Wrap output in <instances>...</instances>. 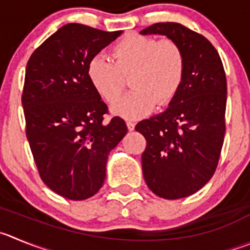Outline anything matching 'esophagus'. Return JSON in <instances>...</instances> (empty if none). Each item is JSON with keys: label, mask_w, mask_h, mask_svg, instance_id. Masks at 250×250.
<instances>
[{"label": "esophagus", "mask_w": 250, "mask_h": 250, "mask_svg": "<svg viewBox=\"0 0 250 250\" xmlns=\"http://www.w3.org/2000/svg\"><path fill=\"white\" fill-rule=\"evenodd\" d=\"M125 125H127L128 130H133L134 129V127H136L134 122H132V121H127V122H125Z\"/></svg>", "instance_id": "1"}]
</instances>
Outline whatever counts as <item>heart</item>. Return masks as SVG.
Listing matches in <instances>:
<instances>
[{
    "mask_svg": "<svg viewBox=\"0 0 250 250\" xmlns=\"http://www.w3.org/2000/svg\"><path fill=\"white\" fill-rule=\"evenodd\" d=\"M111 59L96 55L88 62L86 75L96 93L107 104L117 102L130 76L134 90L112 108L128 120L148 114L155 104L167 106L183 85L186 58L183 48L172 39L128 34L111 49Z\"/></svg>",
    "mask_w": 250,
    "mask_h": 250,
    "instance_id": "obj_1",
    "label": "heart"
}]
</instances>
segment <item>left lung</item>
<instances>
[{
	"label": "left lung",
	"mask_w": 250,
	"mask_h": 250,
	"mask_svg": "<svg viewBox=\"0 0 250 250\" xmlns=\"http://www.w3.org/2000/svg\"><path fill=\"white\" fill-rule=\"evenodd\" d=\"M142 34H163L183 48V85L163 113L136 125L146 141L143 176L155 195L178 200L204 188L218 165L226 133L227 79L211 42L180 23H155Z\"/></svg>",
	"instance_id": "obj_1"
}]
</instances>
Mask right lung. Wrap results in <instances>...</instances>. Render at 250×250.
Wrapping results in <instances>:
<instances>
[{
  "instance_id": "add662e5",
  "label": "right lung",
  "mask_w": 250,
  "mask_h": 250,
  "mask_svg": "<svg viewBox=\"0 0 250 250\" xmlns=\"http://www.w3.org/2000/svg\"><path fill=\"white\" fill-rule=\"evenodd\" d=\"M121 33L69 23L27 62L25 136L41 179L65 199L86 200L102 188L107 155L127 133L121 117L104 122L107 104L86 75L88 62Z\"/></svg>"
}]
</instances>
